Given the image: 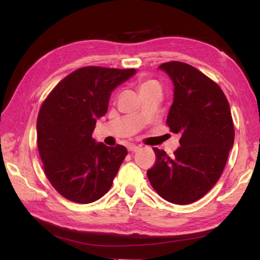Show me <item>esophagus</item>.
<instances>
[{
	"label": "esophagus",
	"instance_id": "obj_1",
	"mask_svg": "<svg viewBox=\"0 0 260 260\" xmlns=\"http://www.w3.org/2000/svg\"><path fill=\"white\" fill-rule=\"evenodd\" d=\"M139 146H136V145H129L128 146V150L129 151H132V152H136V151H138L139 150Z\"/></svg>",
	"mask_w": 260,
	"mask_h": 260
}]
</instances>
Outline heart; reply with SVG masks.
I'll use <instances>...</instances> for the list:
<instances>
[{"mask_svg": "<svg viewBox=\"0 0 260 260\" xmlns=\"http://www.w3.org/2000/svg\"><path fill=\"white\" fill-rule=\"evenodd\" d=\"M157 86H159V84H158V82L156 81H152V79H141V81H139V83H138V87H139L140 93H144L148 91V89H150L152 87H157Z\"/></svg>", "mask_w": 260, "mask_h": 260, "instance_id": "1", "label": "heart"}]
</instances>
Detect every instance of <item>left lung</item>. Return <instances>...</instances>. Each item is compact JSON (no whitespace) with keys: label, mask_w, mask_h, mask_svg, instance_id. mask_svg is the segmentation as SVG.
Wrapping results in <instances>:
<instances>
[{"label":"left lung","mask_w":260,"mask_h":260,"mask_svg":"<svg viewBox=\"0 0 260 260\" xmlns=\"http://www.w3.org/2000/svg\"><path fill=\"white\" fill-rule=\"evenodd\" d=\"M174 84L167 125L181 135V147L169 157L153 148L155 166L147 172L153 189L174 204L203 198L219 181L234 146L235 128L229 102L215 82L181 61L164 62Z\"/></svg>","instance_id":"left-lung-1"}]
</instances>
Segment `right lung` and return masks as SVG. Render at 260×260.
<instances>
[{
	"label": "right lung",
	"instance_id": "1",
	"mask_svg": "<svg viewBox=\"0 0 260 260\" xmlns=\"http://www.w3.org/2000/svg\"><path fill=\"white\" fill-rule=\"evenodd\" d=\"M135 74L134 68H78L42 103L37 119L39 155L47 178L67 200L92 203L112 186L128 151L121 145L98 144L92 134L108 112L111 93Z\"/></svg>",
	"mask_w": 260,
	"mask_h": 260
}]
</instances>
